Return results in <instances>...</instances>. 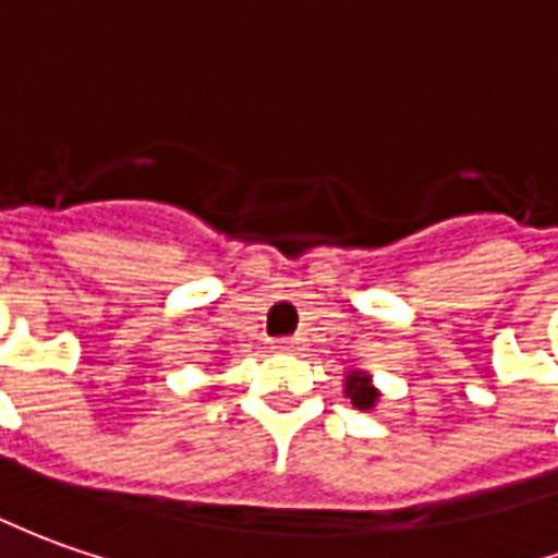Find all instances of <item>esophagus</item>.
Wrapping results in <instances>:
<instances>
[{
	"label": "esophagus",
	"mask_w": 558,
	"mask_h": 558,
	"mask_svg": "<svg viewBox=\"0 0 558 558\" xmlns=\"http://www.w3.org/2000/svg\"><path fill=\"white\" fill-rule=\"evenodd\" d=\"M278 348L280 351H295V348H299V339H280Z\"/></svg>",
	"instance_id": "obj_1"
}]
</instances>
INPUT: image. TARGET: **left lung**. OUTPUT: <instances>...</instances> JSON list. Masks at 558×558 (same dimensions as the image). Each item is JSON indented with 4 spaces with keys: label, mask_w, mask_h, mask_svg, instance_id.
Segmentation results:
<instances>
[{
    "label": "left lung",
    "mask_w": 558,
    "mask_h": 558,
    "mask_svg": "<svg viewBox=\"0 0 558 558\" xmlns=\"http://www.w3.org/2000/svg\"><path fill=\"white\" fill-rule=\"evenodd\" d=\"M344 393L351 397V403L357 409H373L378 403V390L373 388V378L360 369H351L344 378Z\"/></svg>",
    "instance_id": "8db88e82"
}]
</instances>
